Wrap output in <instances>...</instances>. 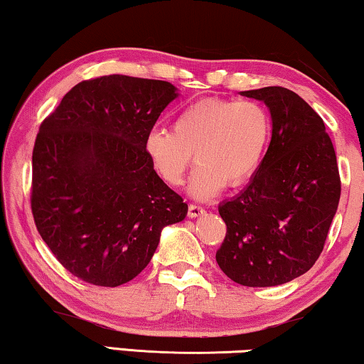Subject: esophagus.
I'll return each instance as SVG.
<instances>
[{
  "mask_svg": "<svg viewBox=\"0 0 364 364\" xmlns=\"http://www.w3.org/2000/svg\"><path fill=\"white\" fill-rule=\"evenodd\" d=\"M204 207L200 205H196V204H189L188 207V217L189 218H196V217H200L202 213H204Z\"/></svg>",
  "mask_w": 364,
  "mask_h": 364,
  "instance_id": "1",
  "label": "esophagus"
}]
</instances>
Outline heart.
I'll return each instance as SVG.
<instances>
[{
  "label": "heart",
  "instance_id": "heart-1",
  "mask_svg": "<svg viewBox=\"0 0 364 364\" xmlns=\"http://www.w3.org/2000/svg\"><path fill=\"white\" fill-rule=\"evenodd\" d=\"M271 136V119L260 102L202 100L175 117L170 130H154L146 138L152 168L170 186L181 184L193 154L199 164L189 193L207 199L226 184L247 181L260 165Z\"/></svg>",
  "mask_w": 364,
  "mask_h": 364
}]
</instances>
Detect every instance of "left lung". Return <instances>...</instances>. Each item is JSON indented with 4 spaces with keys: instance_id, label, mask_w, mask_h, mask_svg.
<instances>
[{
    "instance_id": "1",
    "label": "left lung",
    "mask_w": 364,
    "mask_h": 364,
    "mask_svg": "<svg viewBox=\"0 0 364 364\" xmlns=\"http://www.w3.org/2000/svg\"><path fill=\"white\" fill-rule=\"evenodd\" d=\"M267 104L271 143L241 194L218 207L226 236L221 271L237 284L271 287L299 278L324 249L341 199L336 151L321 117L294 91H242Z\"/></svg>"
}]
</instances>
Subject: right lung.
Instances as JSON below:
<instances>
[{
  "mask_svg": "<svg viewBox=\"0 0 364 364\" xmlns=\"http://www.w3.org/2000/svg\"><path fill=\"white\" fill-rule=\"evenodd\" d=\"M178 96L168 82L128 75L83 80L41 122L32 154L33 220L63 267L117 287L143 271L164 226L188 204L162 181L146 138Z\"/></svg>",
  "mask_w": 364,
  "mask_h": 364,
  "instance_id": "add662e5",
  "label": "right lung"
}]
</instances>
